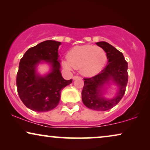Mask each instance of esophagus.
Here are the masks:
<instances>
[{
  "mask_svg": "<svg viewBox=\"0 0 150 150\" xmlns=\"http://www.w3.org/2000/svg\"><path fill=\"white\" fill-rule=\"evenodd\" d=\"M77 79H81V77L79 76H74L73 77V80H76Z\"/></svg>",
  "mask_w": 150,
  "mask_h": 150,
  "instance_id": "34e87169",
  "label": "esophagus"
}]
</instances>
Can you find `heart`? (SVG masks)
Listing matches in <instances>:
<instances>
[{
    "label": "heart",
    "instance_id": "obj_1",
    "mask_svg": "<svg viewBox=\"0 0 150 150\" xmlns=\"http://www.w3.org/2000/svg\"><path fill=\"white\" fill-rule=\"evenodd\" d=\"M67 59L63 61L65 68L80 69L82 74L91 76L103 68L106 61V54L101 47L84 45L71 48L67 52Z\"/></svg>",
    "mask_w": 150,
    "mask_h": 150
}]
</instances>
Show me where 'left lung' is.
Returning <instances> with one entry per match:
<instances>
[{"instance_id": "8db88e82", "label": "left lung", "mask_w": 150, "mask_h": 150, "mask_svg": "<svg viewBox=\"0 0 150 150\" xmlns=\"http://www.w3.org/2000/svg\"><path fill=\"white\" fill-rule=\"evenodd\" d=\"M106 53L108 63L98 74L91 78H85L82 91V100L85 105L96 110H109L119 103L126 91L128 80V63L120 51L106 42H97ZM109 79L118 84V95L112 99H106L102 97L101 89Z\"/></svg>"}]
</instances>
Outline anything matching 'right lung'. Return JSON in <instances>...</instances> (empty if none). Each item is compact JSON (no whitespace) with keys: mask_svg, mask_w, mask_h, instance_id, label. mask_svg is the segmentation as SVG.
<instances>
[{"mask_svg":"<svg viewBox=\"0 0 150 150\" xmlns=\"http://www.w3.org/2000/svg\"><path fill=\"white\" fill-rule=\"evenodd\" d=\"M61 42L47 40L30 48L20 59L16 77L18 93L24 105L37 112L52 110L60 101L61 93L72 79H63L58 61ZM40 60L50 62L53 69L46 77L36 74V65Z\"/></svg>","mask_w":150,"mask_h":150,"instance_id":"obj_1","label":"right lung"}]
</instances>
